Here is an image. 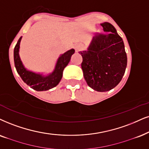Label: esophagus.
Listing matches in <instances>:
<instances>
[{"label": "esophagus", "instance_id": "esophagus-1", "mask_svg": "<svg viewBox=\"0 0 149 149\" xmlns=\"http://www.w3.org/2000/svg\"><path fill=\"white\" fill-rule=\"evenodd\" d=\"M75 49H76V52H80V51L83 49V46L81 44H77L76 45V46H75Z\"/></svg>", "mask_w": 149, "mask_h": 149}]
</instances>
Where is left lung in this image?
Returning a JSON list of instances; mask_svg holds the SVG:
<instances>
[{
	"mask_svg": "<svg viewBox=\"0 0 149 149\" xmlns=\"http://www.w3.org/2000/svg\"><path fill=\"white\" fill-rule=\"evenodd\" d=\"M104 33L93 37L87 49L80 52L86 83L93 90H111L121 81L127 65L122 38L109 22L101 23Z\"/></svg>",
	"mask_w": 149,
	"mask_h": 149,
	"instance_id": "1",
	"label": "left lung"
}]
</instances>
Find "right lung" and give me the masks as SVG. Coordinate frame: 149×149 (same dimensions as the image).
I'll return each mask as SVG.
<instances>
[{"mask_svg": "<svg viewBox=\"0 0 149 149\" xmlns=\"http://www.w3.org/2000/svg\"><path fill=\"white\" fill-rule=\"evenodd\" d=\"M21 39L22 36L20 38L15 46L14 59L15 67L22 80L30 87L37 91H47L57 86L63 77L64 69L69 64L71 56L74 54L75 50L71 49L61 54L58 58L54 71L49 74L45 76L42 73H35L28 70L24 67L19 56L20 43Z\"/></svg>", "mask_w": 149, "mask_h": 149, "instance_id": "right-lung-1", "label": "right lung"}]
</instances>
